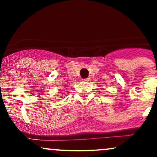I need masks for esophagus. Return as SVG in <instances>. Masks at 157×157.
Wrapping results in <instances>:
<instances>
[{
	"mask_svg": "<svg viewBox=\"0 0 157 157\" xmlns=\"http://www.w3.org/2000/svg\"><path fill=\"white\" fill-rule=\"evenodd\" d=\"M90 78H89V77H87V78L83 79V81H85V82H88L90 81Z\"/></svg>",
	"mask_w": 157,
	"mask_h": 157,
	"instance_id": "1",
	"label": "esophagus"
}]
</instances>
